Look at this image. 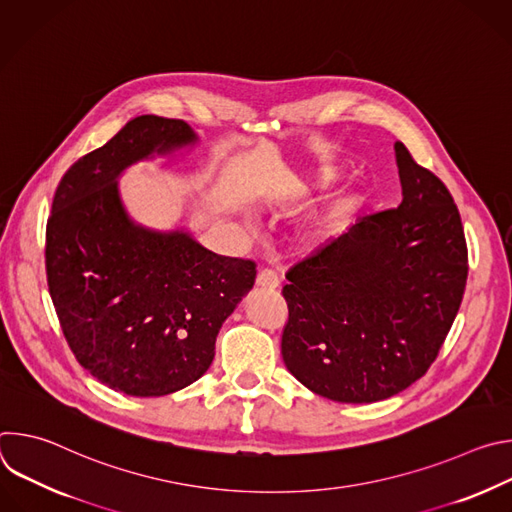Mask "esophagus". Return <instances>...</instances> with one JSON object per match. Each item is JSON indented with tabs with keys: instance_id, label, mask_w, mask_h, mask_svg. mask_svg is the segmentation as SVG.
Returning <instances> with one entry per match:
<instances>
[{
	"instance_id": "1",
	"label": "esophagus",
	"mask_w": 512,
	"mask_h": 512,
	"mask_svg": "<svg viewBox=\"0 0 512 512\" xmlns=\"http://www.w3.org/2000/svg\"><path fill=\"white\" fill-rule=\"evenodd\" d=\"M279 285V277L273 269L269 267H261L259 273H257V287H263V289H275Z\"/></svg>"
}]
</instances>
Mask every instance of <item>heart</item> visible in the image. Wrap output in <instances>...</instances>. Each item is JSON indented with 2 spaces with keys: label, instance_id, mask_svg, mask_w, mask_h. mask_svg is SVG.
I'll return each instance as SVG.
<instances>
[{
  "label": "heart",
  "instance_id": "obj_1",
  "mask_svg": "<svg viewBox=\"0 0 512 512\" xmlns=\"http://www.w3.org/2000/svg\"><path fill=\"white\" fill-rule=\"evenodd\" d=\"M346 208H348V204H340V206H338V208H336V212H334V216H336V218H340V216H342V214H344V212H346Z\"/></svg>",
  "mask_w": 512,
  "mask_h": 512
}]
</instances>
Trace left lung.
Masks as SVG:
<instances>
[{"label":"left lung","mask_w":512,"mask_h":512,"mask_svg":"<svg viewBox=\"0 0 512 512\" xmlns=\"http://www.w3.org/2000/svg\"><path fill=\"white\" fill-rule=\"evenodd\" d=\"M397 208L358 218L285 273L281 356L316 395L389 399L421 379L460 310L468 247L446 184L401 141Z\"/></svg>","instance_id":"1"}]
</instances>
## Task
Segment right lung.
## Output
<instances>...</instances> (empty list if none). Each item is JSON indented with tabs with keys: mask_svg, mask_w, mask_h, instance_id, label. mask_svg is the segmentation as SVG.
Returning a JSON list of instances; mask_svg holds the SVG:
<instances>
[{
	"mask_svg": "<svg viewBox=\"0 0 512 512\" xmlns=\"http://www.w3.org/2000/svg\"><path fill=\"white\" fill-rule=\"evenodd\" d=\"M194 139L182 119L135 117L72 164L52 198L44 263L62 334L81 367L125 395L160 397L198 381L255 283L253 259L135 227L119 202L123 168Z\"/></svg>",
	"mask_w": 512,
	"mask_h": 512,
	"instance_id": "1",
	"label": "right lung"
}]
</instances>
